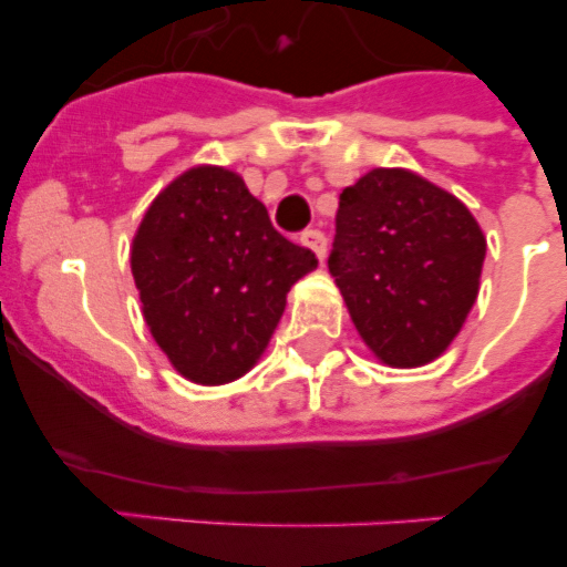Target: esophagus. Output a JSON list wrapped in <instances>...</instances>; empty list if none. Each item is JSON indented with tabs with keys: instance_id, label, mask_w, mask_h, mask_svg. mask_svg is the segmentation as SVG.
I'll use <instances>...</instances> for the list:
<instances>
[{
	"instance_id": "esophagus-1",
	"label": "esophagus",
	"mask_w": 567,
	"mask_h": 567,
	"mask_svg": "<svg viewBox=\"0 0 567 567\" xmlns=\"http://www.w3.org/2000/svg\"><path fill=\"white\" fill-rule=\"evenodd\" d=\"M300 244L312 249L318 260H323V255H327V235L320 233V229H307V233L300 235Z\"/></svg>"
}]
</instances>
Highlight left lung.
I'll list each match as a JSON object with an SVG mask.
<instances>
[{
  "mask_svg": "<svg viewBox=\"0 0 567 567\" xmlns=\"http://www.w3.org/2000/svg\"><path fill=\"white\" fill-rule=\"evenodd\" d=\"M483 260L477 218L412 169L374 167L340 193L329 272L380 363L437 360L477 300Z\"/></svg>",
  "mask_w": 567,
  "mask_h": 567,
  "instance_id": "1",
  "label": "left lung"
}]
</instances>
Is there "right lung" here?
<instances>
[{
  "label": "right lung",
  "instance_id": "obj_1",
  "mask_svg": "<svg viewBox=\"0 0 567 567\" xmlns=\"http://www.w3.org/2000/svg\"><path fill=\"white\" fill-rule=\"evenodd\" d=\"M318 267L227 167L198 164L155 195L130 247L142 315L182 378H244L269 346L287 292Z\"/></svg>",
  "mask_w": 567,
  "mask_h": 567
}]
</instances>
